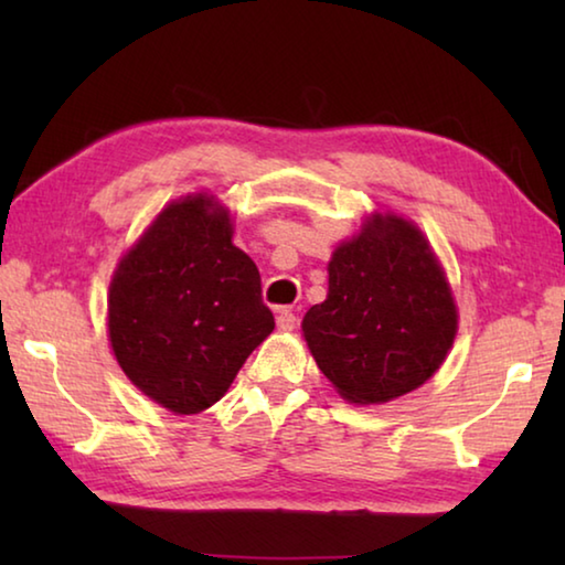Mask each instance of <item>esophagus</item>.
Returning <instances> with one entry per match:
<instances>
[{
    "label": "esophagus",
    "mask_w": 565,
    "mask_h": 565,
    "mask_svg": "<svg viewBox=\"0 0 565 565\" xmlns=\"http://www.w3.org/2000/svg\"><path fill=\"white\" fill-rule=\"evenodd\" d=\"M296 323H299V319H296V313L291 309H279L276 311V327H279L281 331H294Z\"/></svg>",
    "instance_id": "1"
}]
</instances>
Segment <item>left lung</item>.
<instances>
[{
    "label": "left lung",
    "mask_w": 565,
    "mask_h": 565,
    "mask_svg": "<svg viewBox=\"0 0 565 565\" xmlns=\"http://www.w3.org/2000/svg\"><path fill=\"white\" fill-rule=\"evenodd\" d=\"M321 374L351 404L418 388L456 337V306L431 246L401 216H374L329 262V296L303 317Z\"/></svg>",
    "instance_id": "1"
}]
</instances>
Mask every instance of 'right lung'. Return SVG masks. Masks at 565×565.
<instances>
[{"instance_id": "obj_1", "label": "right lung", "mask_w": 565, "mask_h": 565, "mask_svg": "<svg viewBox=\"0 0 565 565\" xmlns=\"http://www.w3.org/2000/svg\"><path fill=\"white\" fill-rule=\"evenodd\" d=\"M271 331L259 269L232 244L214 196L169 204L109 286L114 356L134 386L174 414L216 404Z\"/></svg>"}]
</instances>
